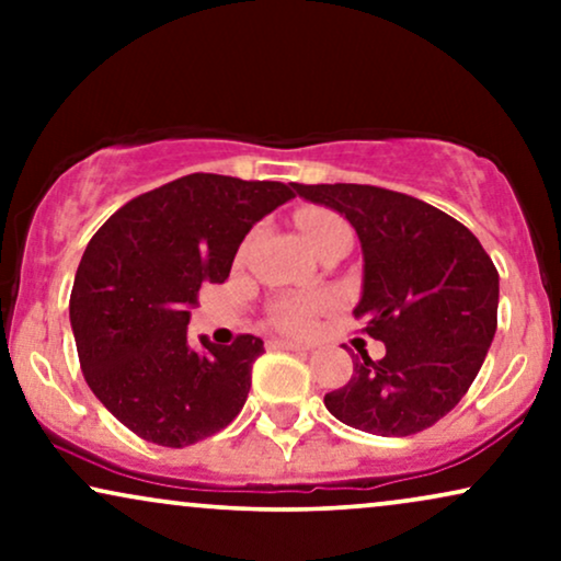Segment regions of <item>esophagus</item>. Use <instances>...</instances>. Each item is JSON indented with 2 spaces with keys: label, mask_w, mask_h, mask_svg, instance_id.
Returning <instances> with one entry per match:
<instances>
[{
  "label": "esophagus",
  "mask_w": 561,
  "mask_h": 561,
  "mask_svg": "<svg viewBox=\"0 0 561 561\" xmlns=\"http://www.w3.org/2000/svg\"><path fill=\"white\" fill-rule=\"evenodd\" d=\"M268 347L272 351H308V345L293 343V340H268Z\"/></svg>",
  "instance_id": "obj_1"
}]
</instances>
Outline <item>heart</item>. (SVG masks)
<instances>
[{"mask_svg":"<svg viewBox=\"0 0 561 561\" xmlns=\"http://www.w3.org/2000/svg\"><path fill=\"white\" fill-rule=\"evenodd\" d=\"M295 224H298L302 240H306V244L311 250H317L327 237L334 234V231L347 229L343 218L334 216L332 210H324V208L300 210L298 218H295ZM319 306H321L319 300H308V298L282 300L276 302L274 308V321L287 332H306L308 327H311L313 317H317Z\"/></svg>","mask_w":561,"mask_h":561,"instance_id":"b5f03b06","label":"heart"}]
</instances>
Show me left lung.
<instances>
[{
  "label": "left lung",
  "instance_id": "8db88e82",
  "mask_svg": "<svg viewBox=\"0 0 561 561\" xmlns=\"http://www.w3.org/2000/svg\"><path fill=\"white\" fill-rule=\"evenodd\" d=\"M337 210L364 253L353 317L385 356L353 358L345 388L324 396L332 416L371 435L433 427L465 398L499 324V272L465 224L422 199L369 184H293Z\"/></svg>",
  "mask_w": 561,
  "mask_h": 561
}]
</instances>
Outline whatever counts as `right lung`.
Wrapping results in <instances>:
<instances>
[{
  "instance_id": "add662e5",
  "label": "right lung",
  "mask_w": 561,
  "mask_h": 561,
  "mask_svg": "<svg viewBox=\"0 0 561 561\" xmlns=\"http://www.w3.org/2000/svg\"><path fill=\"white\" fill-rule=\"evenodd\" d=\"M293 197L282 182L190 173L134 197L83 250L70 327L87 385L131 433L184 448L248 401L263 340H186L203 282L221 285L255 221Z\"/></svg>"
}]
</instances>
